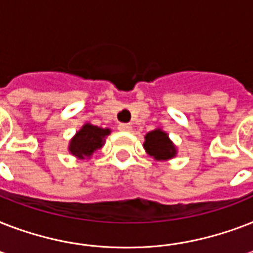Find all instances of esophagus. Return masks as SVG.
<instances>
[{"instance_id": "obj_1", "label": "esophagus", "mask_w": 253, "mask_h": 253, "mask_svg": "<svg viewBox=\"0 0 253 253\" xmlns=\"http://www.w3.org/2000/svg\"><path fill=\"white\" fill-rule=\"evenodd\" d=\"M118 128L121 131H127V132H128V131H131L132 127H131V125H128V123H121L118 126Z\"/></svg>"}]
</instances>
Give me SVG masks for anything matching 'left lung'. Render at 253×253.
I'll use <instances>...</instances> for the list:
<instances>
[{"label":"left lung","mask_w":253,"mask_h":253,"mask_svg":"<svg viewBox=\"0 0 253 253\" xmlns=\"http://www.w3.org/2000/svg\"><path fill=\"white\" fill-rule=\"evenodd\" d=\"M143 147L147 154L156 162H167L177 155V147L174 146V143L170 140L166 131L159 127L147 132Z\"/></svg>","instance_id":"obj_1"}]
</instances>
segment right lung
I'll return each instance as SVG.
<instances>
[{
  "mask_svg": "<svg viewBox=\"0 0 253 253\" xmlns=\"http://www.w3.org/2000/svg\"><path fill=\"white\" fill-rule=\"evenodd\" d=\"M110 128H102L86 122L69 140V154L79 160L90 159L95 151L102 148L106 136L110 135Z\"/></svg>",
  "mask_w": 253,
  "mask_h": 253,
  "instance_id": "1",
  "label": "right lung"
}]
</instances>
